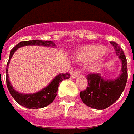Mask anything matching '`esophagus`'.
<instances>
[{
    "instance_id": "esophagus-1",
    "label": "esophagus",
    "mask_w": 134,
    "mask_h": 134,
    "mask_svg": "<svg viewBox=\"0 0 134 134\" xmlns=\"http://www.w3.org/2000/svg\"><path fill=\"white\" fill-rule=\"evenodd\" d=\"M79 73H80L79 69H75V71L72 72V78H73V79L76 78L77 76H79Z\"/></svg>"
}]
</instances>
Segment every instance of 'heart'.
<instances>
[{"mask_svg": "<svg viewBox=\"0 0 134 134\" xmlns=\"http://www.w3.org/2000/svg\"><path fill=\"white\" fill-rule=\"evenodd\" d=\"M105 52V49L99 46H91L85 48L79 53L78 57L82 60H93Z\"/></svg>", "mask_w": 134, "mask_h": 134, "instance_id": "1", "label": "heart"}]
</instances>
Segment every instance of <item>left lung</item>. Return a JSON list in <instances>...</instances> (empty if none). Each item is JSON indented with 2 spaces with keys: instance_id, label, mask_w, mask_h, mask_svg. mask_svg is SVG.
<instances>
[{
  "instance_id": "obj_1",
  "label": "left lung",
  "mask_w": 134,
  "mask_h": 134,
  "mask_svg": "<svg viewBox=\"0 0 134 134\" xmlns=\"http://www.w3.org/2000/svg\"><path fill=\"white\" fill-rule=\"evenodd\" d=\"M110 44L122 62L120 75L114 80H104L99 73H89L87 75L88 87L80 92L83 103L97 110L105 109L118 100L127 81V61L124 53L115 42Z\"/></svg>"
}]
</instances>
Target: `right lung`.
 <instances>
[{
  "mask_svg": "<svg viewBox=\"0 0 134 134\" xmlns=\"http://www.w3.org/2000/svg\"><path fill=\"white\" fill-rule=\"evenodd\" d=\"M27 45H38V46H55V43H53L52 41H47V40H29V41H22L18 43L11 49L7 66H8V64L10 61L12 55L15 53V51L18 48L21 46H27ZM6 72H7V68L6 69ZM69 78H70L69 73L59 74L53 79L52 82L47 87L43 88L42 91L34 93V94H27L18 93L17 91H15L9 81L8 74H7V76H6V82H7V88L10 91L11 96L14 98V100L19 104L30 109H38V108H42L44 107H46L47 105L51 104L56 97V94H57L56 92L58 91L59 83L62 82L64 79H67Z\"/></svg>",
  "mask_w": 134,
  "mask_h": 134,
  "instance_id": "obj_1",
  "label": "right lung"
}]
</instances>
